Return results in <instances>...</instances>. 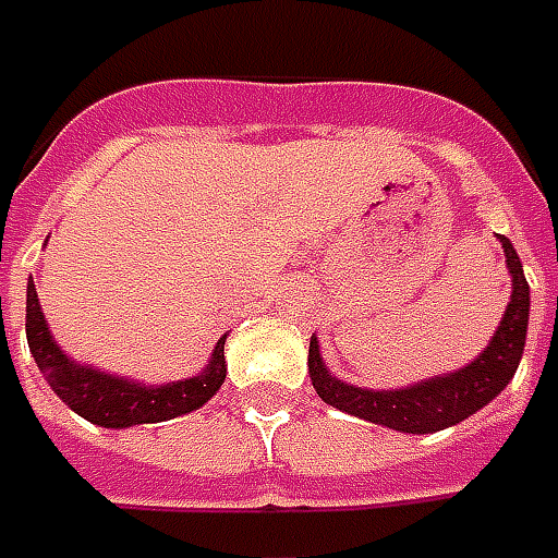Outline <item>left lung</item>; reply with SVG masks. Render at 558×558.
<instances>
[{"label":"left lung","instance_id":"1","mask_svg":"<svg viewBox=\"0 0 558 558\" xmlns=\"http://www.w3.org/2000/svg\"><path fill=\"white\" fill-rule=\"evenodd\" d=\"M505 248V264L511 272V303L505 318L496 327L489 345L475 361L448 375L426 378L421 385L399 387V390H366V387L339 381L327 373L322 361L318 339H310V378L315 393L339 412H349L369 424L390 426L397 433H438L448 426L472 417L484 409L489 399H496L508 387V381L520 366L525 349V330H529V282L523 276V264L517 258L511 240L499 234Z\"/></svg>","mask_w":558,"mask_h":558}]
</instances>
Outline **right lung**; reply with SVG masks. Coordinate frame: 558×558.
Wrapping results in <instances>:
<instances>
[{
	"label": "right lung",
	"mask_w": 558,
	"mask_h": 558,
	"mask_svg": "<svg viewBox=\"0 0 558 558\" xmlns=\"http://www.w3.org/2000/svg\"><path fill=\"white\" fill-rule=\"evenodd\" d=\"M26 339L38 369L71 412L89 424L125 429L137 424H161L201 409L225 385V336L216 342L209 363L192 378L168 385H137L132 378L98 373L96 366L74 363L50 336L33 279L26 286Z\"/></svg>",
	"instance_id": "obj_1"
}]
</instances>
